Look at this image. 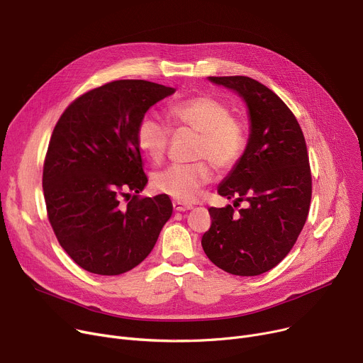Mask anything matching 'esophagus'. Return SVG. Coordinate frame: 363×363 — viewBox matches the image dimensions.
I'll return each mask as SVG.
<instances>
[{
  "mask_svg": "<svg viewBox=\"0 0 363 363\" xmlns=\"http://www.w3.org/2000/svg\"><path fill=\"white\" fill-rule=\"evenodd\" d=\"M172 206H174V210H175V211H186V210H191V208H192L191 206L184 204V203H181V201H174Z\"/></svg>",
  "mask_w": 363,
  "mask_h": 363,
  "instance_id": "34e87169",
  "label": "esophagus"
}]
</instances>
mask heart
Returning <instances> with one entry per match:
<instances>
[{"mask_svg":"<svg viewBox=\"0 0 363 363\" xmlns=\"http://www.w3.org/2000/svg\"><path fill=\"white\" fill-rule=\"evenodd\" d=\"M167 118L175 128H189L199 134L196 157L208 160L217 171L233 169L247 147V128L230 115L226 104L210 94H197L167 106ZM135 140L140 150L153 162H160L169 143V128L152 115L137 124ZM213 179V169L204 162L172 164L153 177L156 191L181 203L196 201L201 189Z\"/></svg>","mask_w":363,"mask_h":363,"instance_id":"obj_1","label":"heart"}]
</instances>
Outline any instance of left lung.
<instances>
[{"mask_svg": "<svg viewBox=\"0 0 363 363\" xmlns=\"http://www.w3.org/2000/svg\"><path fill=\"white\" fill-rule=\"evenodd\" d=\"M235 91L247 105L250 134L244 156L217 186L228 200L247 201L210 207L211 226L201 245L217 267L235 276H258L289 254L306 222L311 171L306 144L295 115L259 82L207 77Z\"/></svg>", "mask_w": 363, "mask_h": 363, "instance_id": "left-lung-1", "label": "left lung"}]
</instances>
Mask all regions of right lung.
<instances>
[{
    "label": "right lung",
    "instance_id": "add662e5",
    "mask_svg": "<svg viewBox=\"0 0 363 363\" xmlns=\"http://www.w3.org/2000/svg\"><path fill=\"white\" fill-rule=\"evenodd\" d=\"M146 80H116L72 102L57 123L43 164V196L64 251L93 274L118 276L146 258L172 216L167 196L123 207L119 196L147 185L135 140L138 121L175 93Z\"/></svg>",
    "mask_w": 363,
    "mask_h": 363
}]
</instances>
